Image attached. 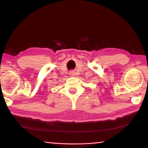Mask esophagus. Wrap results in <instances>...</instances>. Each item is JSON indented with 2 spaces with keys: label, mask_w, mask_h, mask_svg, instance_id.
Returning a JSON list of instances; mask_svg holds the SVG:
<instances>
[{
  "label": "esophagus",
  "mask_w": 148,
  "mask_h": 148,
  "mask_svg": "<svg viewBox=\"0 0 148 148\" xmlns=\"http://www.w3.org/2000/svg\"><path fill=\"white\" fill-rule=\"evenodd\" d=\"M71 75H72V76H73V75H74V72H71Z\"/></svg>",
  "instance_id": "34e87169"
}]
</instances>
